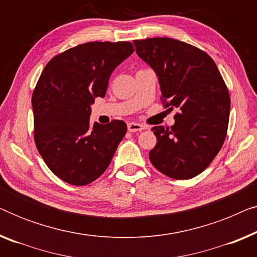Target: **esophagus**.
Wrapping results in <instances>:
<instances>
[{
	"mask_svg": "<svg viewBox=\"0 0 257 257\" xmlns=\"http://www.w3.org/2000/svg\"><path fill=\"white\" fill-rule=\"evenodd\" d=\"M127 128L130 132H140V131H143L145 127H144L143 125L137 124V122H128Z\"/></svg>",
	"mask_w": 257,
	"mask_h": 257,
	"instance_id": "obj_1",
	"label": "esophagus"
}]
</instances>
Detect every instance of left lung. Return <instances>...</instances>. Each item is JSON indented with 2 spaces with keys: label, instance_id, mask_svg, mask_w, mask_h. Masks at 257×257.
Listing matches in <instances>:
<instances>
[{
  "label": "left lung",
  "instance_id": "1",
  "mask_svg": "<svg viewBox=\"0 0 257 257\" xmlns=\"http://www.w3.org/2000/svg\"><path fill=\"white\" fill-rule=\"evenodd\" d=\"M137 54L159 79L161 103L177 107L175 124L154 126L157 144L150 160L175 180L196 177L222 147L229 120L230 97L215 62L199 48L168 37L133 41Z\"/></svg>",
  "mask_w": 257,
  "mask_h": 257
}]
</instances>
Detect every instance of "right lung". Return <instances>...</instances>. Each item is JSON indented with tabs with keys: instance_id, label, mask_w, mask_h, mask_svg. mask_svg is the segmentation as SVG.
Here are the masks:
<instances>
[{
	"instance_id": "obj_1",
	"label": "right lung",
	"mask_w": 257,
	"mask_h": 257,
	"mask_svg": "<svg viewBox=\"0 0 257 257\" xmlns=\"http://www.w3.org/2000/svg\"><path fill=\"white\" fill-rule=\"evenodd\" d=\"M135 51L131 42H89L45 65L33 93L34 139L52 173L85 186L106 171L127 126L90 122L91 104L106 93L113 70Z\"/></svg>"
}]
</instances>
